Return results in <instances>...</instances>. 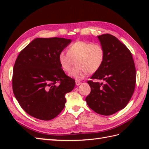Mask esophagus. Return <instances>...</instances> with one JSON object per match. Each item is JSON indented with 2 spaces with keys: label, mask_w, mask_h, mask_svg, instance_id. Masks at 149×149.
<instances>
[{
  "label": "esophagus",
  "mask_w": 149,
  "mask_h": 149,
  "mask_svg": "<svg viewBox=\"0 0 149 149\" xmlns=\"http://www.w3.org/2000/svg\"><path fill=\"white\" fill-rule=\"evenodd\" d=\"M82 83L80 81H75V84L77 85V86H79V85H80Z\"/></svg>",
  "instance_id": "1"
}]
</instances>
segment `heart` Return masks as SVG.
<instances>
[{"label":"heart","mask_w":149,"mask_h":149,"mask_svg":"<svg viewBox=\"0 0 149 149\" xmlns=\"http://www.w3.org/2000/svg\"><path fill=\"white\" fill-rule=\"evenodd\" d=\"M106 58L105 49L102 44L86 41H77L69 46L68 52L59 54V64L63 70L69 72L74 65L76 66L70 75L76 79H82L86 75L96 72L101 68Z\"/></svg>","instance_id":"obj_1"}]
</instances>
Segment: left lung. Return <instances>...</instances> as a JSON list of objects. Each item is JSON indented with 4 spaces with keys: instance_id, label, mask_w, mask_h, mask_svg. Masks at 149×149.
<instances>
[{
    "instance_id": "obj_1",
    "label": "left lung",
    "mask_w": 149,
    "mask_h": 149,
    "mask_svg": "<svg viewBox=\"0 0 149 149\" xmlns=\"http://www.w3.org/2000/svg\"><path fill=\"white\" fill-rule=\"evenodd\" d=\"M105 49L106 58L91 79L104 80L105 84L88 81L91 92L86 98L90 108L102 115H111L127 105L135 89L136 73L132 54L111 34L98 36Z\"/></svg>"
}]
</instances>
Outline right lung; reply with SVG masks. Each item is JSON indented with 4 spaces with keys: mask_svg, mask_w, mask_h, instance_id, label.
I'll use <instances>...</instances> for the list:
<instances>
[{
    "mask_svg": "<svg viewBox=\"0 0 149 149\" xmlns=\"http://www.w3.org/2000/svg\"><path fill=\"white\" fill-rule=\"evenodd\" d=\"M70 42L63 38H36L16 59L13 91L22 108L34 118H54L65 106V94L74 89L75 80L65 74L58 59Z\"/></svg>",
    "mask_w": 149,
    "mask_h": 149,
    "instance_id": "obj_1",
    "label": "right lung"
}]
</instances>
